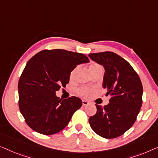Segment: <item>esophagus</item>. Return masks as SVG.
<instances>
[{
	"label": "esophagus",
	"instance_id": "obj_1",
	"mask_svg": "<svg viewBox=\"0 0 158 158\" xmlns=\"http://www.w3.org/2000/svg\"><path fill=\"white\" fill-rule=\"evenodd\" d=\"M82 103H83V106H87V105L89 104V102H88V101H85V100L82 101Z\"/></svg>",
	"mask_w": 158,
	"mask_h": 158
}]
</instances>
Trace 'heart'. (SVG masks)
<instances>
[{"label":"heart","instance_id":"1","mask_svg":"<svg viewBox=\"0 0 158 158\" xmlns=\"http://www.w3.org/2000/svg\"><path fill=\"white\" fill-rule=\"evenodd\" d=\"M97 70H102V67H101L100 64H97V63H91L89 66V71L90 73L93 72V71ZM77 70V68H75L73 70L72 72L70 73V80H73L75 77V75L76 74V72ZM77 94H78L79 96H81L82 97H84V98H88L91 94V93L93 92V90L90 89V88H80V89L77 90Z\"/></svg>","mask_w":158,"mask_h":158}]
</instances>
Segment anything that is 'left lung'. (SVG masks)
Returning a JSON list of instances; mask_svg holds the SVG:
<instances>
[{
  "label": "left lung",
  "mask_w": 158,
  "mask_h": 158,
  "mask_svg": "<svg viewBox=\"0 0 158 158\" xmlns=\"http://www.w3.org/2000/svg\"><path fill=\"white\" fill-rule=\"evenodd\" d=\"M93 61L105 70L103 88L111 95L109 103L96 104V114L89 118L93 130L101 137L113 139L132 127L142 103V82L131 64L112 52L91 53Z\"/></svg>",
  "instance_id": "8db88e82"
}]
</instances>
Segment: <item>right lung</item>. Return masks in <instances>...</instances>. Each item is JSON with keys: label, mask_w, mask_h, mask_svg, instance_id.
Segmentation results:
<instances>
[{"label": "right lung", "mask_w": 158, "mask_h": 158, "mask_svg": "<svg viewBox=\"0 0 158 158\" xmlns=\"http://www.w3.org/2000/svg\"><path fill=\"white\" fill-rule=\"evenodd\" d=\"M88 62L83 54L61 49L41 51L28 61L18 89L19 109L29 127L50 135L68 124L83 103L75 96L62 100L56 91L69 83L70 73L77 65Z\"/></svg>", "instance_id": "add662e5"}]
</instances>
